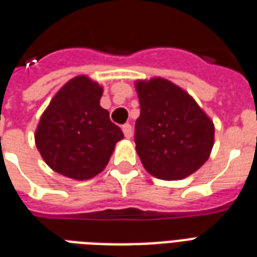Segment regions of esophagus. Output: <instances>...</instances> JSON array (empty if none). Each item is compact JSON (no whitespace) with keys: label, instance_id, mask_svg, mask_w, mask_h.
<instances>
[{"label":"esophagus","instance_id":"34e87169","mask_svg":"<svg viewBox=\"0 0 257 257\" xmlns=\"http://www.w3.org/2000/svg\"><path fill=\"white\" fill-rule=\"evenodd\" d=\"M122 132H124V136L126 139H131L132 137V126H131V124L122 125Z\"/></svg>","mask_w":257,"mask_h":257}]
</instances>
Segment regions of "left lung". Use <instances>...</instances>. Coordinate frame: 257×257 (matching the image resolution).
Instances as JSON below:
<instances>
[{"instance_id":"8db88e82","label":"left lung","mask_w":257,"mask_h":257,"mask_svg":"<svg viewBox=\"0 0 257 257\" xmlns=\"http://www.w3.org/2000/svg\"><path fill=\"white\" fill-rule=\"evenodd\" d=\"M140 117L136 151L144 168L161 180H181L208 160L215 126L187 92L164 78L136 82Z\"/></svg>"}]
</instances>
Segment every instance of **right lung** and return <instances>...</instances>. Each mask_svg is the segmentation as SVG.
Segmentation results:
<instances>
[{"instance_id": "1", "label": "right lung", "mask_w": 257, "mask_h": 257, "mask_svg": "<svg viewBox=\"0 0 257 257\" xmlns=\"http://www.w3.org/2000/svg\"><path fill=\"white\" fill-rule=\"evenodd\" d=\"M102 88L85 76L62 86L42 114L36 145L60 175L88 180L106 167L124 133L100 106Z\"/></svg>"}]
</instances>
